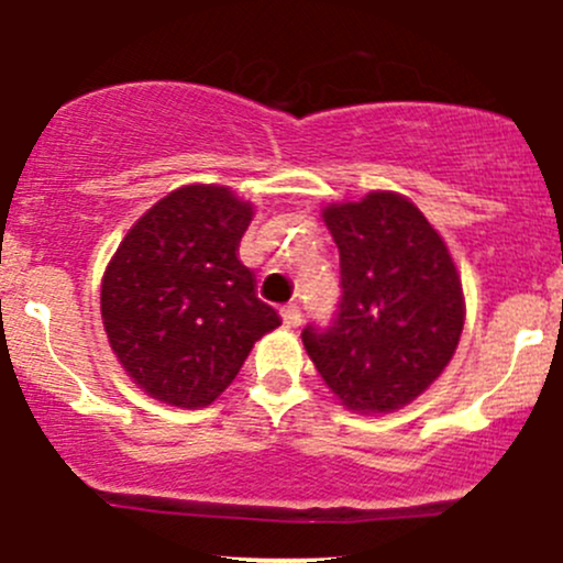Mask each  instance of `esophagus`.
I'll return each instance as SVG.
<instances>
[{"label":"esophagus","mask_w":563,"mask_h":563,"mask_svg":"<svg viewBox=\"0 0 563 563\" xmlns=\"http://www.w3.org/2000/svg\"><path fill=\"white\" fill-rule=\"evenodd\" d=\"M283 323H286L288 329H297L299 323H302V310H299L297 305H288V308H283Z\"/></svg>","instance_id":"34e87169"}]
</instances>
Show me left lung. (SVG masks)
I'll return each mask as SVG.
<instances>
[{"label": "left lung", "mask_w": 563, "mask_h": 563, "mask_svg": "<svg viewBox=\"0 0 563 563\" xmlns=\"http://www.w3.org/2000/svg\"><path fill=\"white\" fill-rule=\"evenodd\" d=\"M323 223L343 297L332 327H308L302 343L345 408L397 411L455 356L465 316L455 261L428 218L389 190L332 203Z\"/></svg>", "instance_id": "8db88e82"}]
</instances>
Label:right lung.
<instances>
[{
  "mask_svg": "<svg viewBox=\"0 0 563 563\" xmlns=\"http://www.w3.org/2000/svg\"><path fill=\"white\" fill-rule=\"evenodd\" d=\"M253 203L229 187L185 185L122 240L103 275L100 313L113 354L155 400L209 406L280 327L240 261Z\"/></svg>",
  "mask_w": 563,
  "mask_h": 563,
  "instance_id": "add662e5",
  "label": "right lung"
}]
</instances>
